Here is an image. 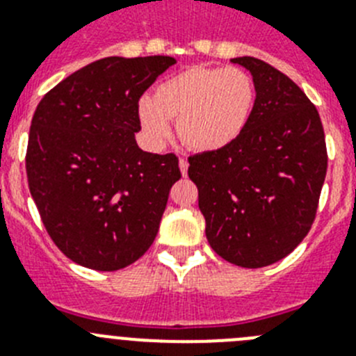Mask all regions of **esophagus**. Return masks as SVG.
Segmentation results:
<instances>
[{
	"instance_id": "obj_1",
	"label": "esophagus",
	"mask_w": 356,
	"mask_h": 356,
	"mask_svg": "<svg viewBox=\"0 0 356 356\" xmlns=\"http://www.w3.org/2000/svg\"><path fill=\"white\" fill-rule=\"evenodd\" d=\"M180 171H181V175L187 176V171H188V162H187V159H180Z\"/></svg>"
}]
</instances>
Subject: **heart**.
Masks as SVG:
<instances>
[{"instance_id": "heart-1", "label": "heart", "mask_w": 356, "mask_h": 356, "mask_svg": "<svg viewBox=\"0 0 356 356\" xmlns=\"http://www.w3.org/2000/svg\"><path fill=\"white\" fill-rule=\"evenodd\" d=\"M257 87L241 67L193 65L160 81L139 102V121L151 143H162L169 122L188 149L217 151L238 139L250 122Z\"/></svg>"}]
</instances>
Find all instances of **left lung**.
Segmentation results:
<instances>
[{"mask_svg": "<svg viewBox=\"0 0 356 356\" xmlns=\"http://www.w3.org/2000/svg\"><path fill=\"white\" fill-rule=\"evenodd\" d=\"M232 62L253 74V114L237 140L188 156V178L212 250L257 269L285 259L310 232L328 153L316 105L291 78L253 56Z\"/></svg>", "mask_w": 356, "mask_h": 356, "instance_id": "8db88e82", "label": "left lung"}]
</instances>
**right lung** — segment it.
<instances>
[{
	"mask_svg": "<svg viewBox=\"0 0 356 356\" xmlns=\"http://www.w3.org/2000/svg\"><path fill=\"white\" fill-rule=\"evenodd\" d=\"M172 56H106L44 94L31 119L28 187L56 248L96 271H118L153 244L172 184L175 153L135 143L139 99Z\"/></svg>",
	"mask_w": 356,
	"mask_h": 356,
	"instance_id": "right-lung-1",
	"label": "right lung"
}]
</instances>
